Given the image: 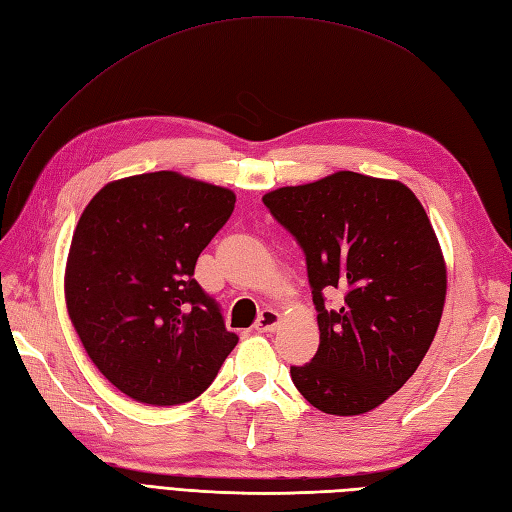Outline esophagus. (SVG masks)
Returning <instances> with one entry per match:
<instances>
[{
	"label": "esophagus",
	"instance_id": "1",
	"mask_svg": "<svg viewBox=\"0 0 512 512\" xmlns=\"http://www.w3.org/2000/svg\"><path fill=\"white\" fill-rule=\"evenodd\" d=\"M279 322H281L279 311L264 309V311L259 313V318H257V322H255V331H259V333H270V331L277 329Z\"/></svg>",
	"mask_w": 512,
	"mask_h": 512
}]
</instances>
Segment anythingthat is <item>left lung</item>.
Returning <instances> with one entry per match:
<instances>
[{
    "label": "left lung",
    "instance_id": "8db88e82",
    "mask_svg": "<svg viewBox=\"0 0 512 512\" xmlns=\"http://www.w3.org/2000/svg\"><path fill=\"white\" fill-rule=\"evenodd\" d=\"M300 244L318 311L316 357L290 370L303 398L329 415H361L415 374L445 303V261L417 196L400 181L339 170L264 196ZM345 292L339 310L323 292Z\"/></svg>",
    "mask_w": 512,
    "mask_h": 512
}]
</instances>
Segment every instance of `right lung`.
I'll return each mask as SVG.
<instances>
[{"label": "right lung", "mask_w": 512, "mask_h": 512, "mask_svg": "<svg viewBox=\"0 0 512 512\" xmlns=\"http://www.w3.org/2000/svg\"><path fill=\"white\" fill-rule=\"evenodd\" d=\"M235 194L157 170L110 181L77 222L64 272L69 318L90 361L136 402L199 398L238 344L194 279Z\"/></svg>", "instance_id": "obj_1"}]
</instances>
